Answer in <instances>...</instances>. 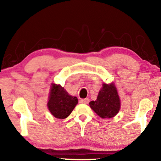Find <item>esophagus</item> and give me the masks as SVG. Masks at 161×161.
I'll use <instances>...</instances> for the list:
<instances>
[{
	"label": "esophagus",
	"mask_w": 161,
	"mask_h": 161,
	"mask_svg": "<svg viewBox=\"0 0 161 161\" xmlns=\"http://www.w3.org/2000/svg\"><path fill=\"white\" fill-rule=\"evenodd\" d=\"M89 102V100L88 98H85V99H82V100H80V103H83V104H88Z\"/></svg>",
	"instance_id": "esophagus-1"
}]
</instances>
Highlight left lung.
Returning a JSON list of instances; mask_svg holds the SVG:
<instances>
[{"instance_id": "1", "label": "left lung", "mask_w": 161, "mask_h": 161, "mask_svg": "<svg viewBox=\"0 0 161 161\" xmlns=\"http://www.w3.org/2000/svg\"><path fill=\"white\" fill-rule=\"evenodd\" d=\"M90 107L101 118H111L120 109V100L113 84H103L95 101L89 103Z\"/></svg>"}]
</instances>
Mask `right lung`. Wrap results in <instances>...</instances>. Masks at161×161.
<instances>
[{
	"label": "right lung",
	"instance_id": "obj_1",
	"mask_svg": "<svg viewBox=\"0 0 161 161\" xmlns=\"http://www.w3.org/2000/svg\"><path fill=\"white\" fill-rule=\"evenodd\" d=\"M51 89L48 109L56 118H67L78 104V98L70 96L60 85H53Z\"/></svg>",
	"mask_w": 161,
	"mask_h": 161
}]
</instances>
